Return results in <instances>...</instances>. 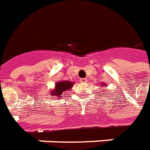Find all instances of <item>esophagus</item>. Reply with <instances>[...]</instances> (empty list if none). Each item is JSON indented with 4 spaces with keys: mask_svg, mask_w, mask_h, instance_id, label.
<instances>
[{
    "mask_svg": "<svg viewBox=\"0 0 150 150\" xmlns=\"http://www.w3.org/2000/svg\"><path fill=\"white\" fill-rule=\"evenodd\" d=\"M87 78H81L80 80V81L81 82V83H86L87 82Z\"/></svg>",
    "mask_w": 150,
    "mask_h": 150,
    "instance_id": "obj_1",
    "label": "esophagus"
}]
</instances>
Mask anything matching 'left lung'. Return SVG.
<instances>
[{
  "label": "left lung",
  "mask_w": 150,
  "mask_h": 150,
  "mask_svg": "<svg viewBox=\"0 0 150 150\" xmlns=\"http://www.w3.org/2000/svg\"><path fill=\"white\" fill-rule=\"evenodd\" d=\"M101 86H107V84L104 83V82H103V83L101 84Z\"/></svg>",
  "instance_id": "left-lung-1"
}]
</instances>
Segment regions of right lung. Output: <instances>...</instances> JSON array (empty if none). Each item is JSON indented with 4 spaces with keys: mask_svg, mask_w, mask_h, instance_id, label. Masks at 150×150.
Listing matches in <instances>:
<instances>
[{
    "mask_svg": "<svg viewBox=\"0 0 150 150\" xmlns=\"http://www.w3.org/2000/svg\"><path fill=\"white\" fill-rule=\"evenodd\" d=\"M74 85V81H59L55 84V88L52 90L50 96H56V97H62L61 95L64 91H69Z\"/></svg>",
    "mask_w": 150,
    "mask_h": 150,
    "instance_id": "1",
    "label": "right lung"
}]
</instances>
